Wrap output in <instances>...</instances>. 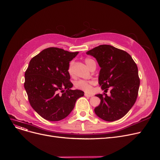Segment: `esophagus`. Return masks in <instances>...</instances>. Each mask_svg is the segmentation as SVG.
Wrapping results in <instances>:
<instances>
[{"label": "esophagus", "instance_id": "obj_1", "mask_svg": "<svg viewBox=\"0 0 160 160\" xmlns=\"http://www.w3.org/2000/svg\"><path fill=\"white\" fill-rule=\"evenodd\" d=\"M84 96H85L86 97H92V96H93V95H92V94H90V93H84Z\"/></svg>", "mask_w": 160, "mask_h": 160}]
</instances>
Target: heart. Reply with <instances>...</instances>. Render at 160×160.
I'll return each instance as SVG.
<instances>
[{"mask_svg":"<svg viewBox=\"0 0 160 160\" xmlns=\"http://www.w3.org/2000/svg\"><path fill=\"white\" fill-rule=\"evenodd\" d=\"M85 62L88 66V67L90 69H91V68L93 66H96L95 61L90 58H86L85 59ZM72 62H71L70 63L69 68H68V72L70 75L72 74ZM93 84V82L92 81H86V80H80L75 82V87L77 88V89L81 90L82 91L90 92L92 90Z\"/></svg>","mask_w":160,"mask_h":160,"instance_id":"heart-1","label":"heart"}]
</instances>
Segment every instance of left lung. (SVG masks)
<instances>
[{"mask_svg":"<svg viewBox=\"0 0 160 160\" xmlns=\"http://www.w3.org/2000/svg\"><path fill=\"white\" fill-rule=\"evenodd\" d=\"M96 58L101 68L99 84L111 95H96L101 102L95 113L106 121H115L125 116L137 100L140 78L137 64L126 51L109 45H101L86 52Z\"/></svg>","mask_w":160,"mask_h":160,"instance_id":"1","label":"left lung"}]
</instances>
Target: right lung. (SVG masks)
I'll return each mask as SVG.
<instances>
[{
  "instance_id": "obj_1",
  "label": "right lung",
  "mask_w": 160,
  "mask_h": 160,
  "mask_svg": "<svg viewBox=\"0 0 160 160\" xmlns=\"http://www.w3.org/2000/svg\"><path fill=\"white\" fill-rule=\"evenodd\" d=\"M78 54L57 47L40 52L29 61L25 72L24 88L32 108L43 119L61 121L74 108L83 91L72 90L69 62Z\"/></svg>"
}]
</instances>
